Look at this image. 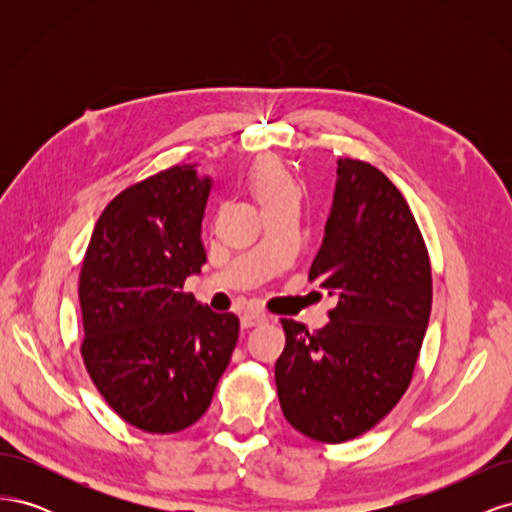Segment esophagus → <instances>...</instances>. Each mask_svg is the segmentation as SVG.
I'll use <instances>...</instances> for the list:
<instances>
[{"instance_id": "esophagus-1", "label": "esophagus", "mask_w": 512, "mask_h": 512, "mask_svg": "<svg viewBox=\"0 0 512 512\" xmlns=\"http://www.w3.org/2000/svg\"><path fill=\"white\" fill-rule=\"evenodd\" d=\"M267 320H269V316L262 314V312H245L241 316V327L243 329H250V327H256V324L267 322Z\"/></svg>"}]
</instances>
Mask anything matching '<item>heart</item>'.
I'll return each instance as SVG.
<instances>
[{"label": "heart", "instance_id": "heart-1", "mask_svg": "<svg viewBox=\"0 0 512 512\" xmlns=\"http://www.w3.org/2000/svg\"><path fill=\"white\" fill-rule=\"evenodd\" d=\"M250 188L265 211L299 200L297 181L288 173V168L275 158H262L252 166Z\"/></svg>", "mask_w": 512, "mask_h": 512}]
</instances>
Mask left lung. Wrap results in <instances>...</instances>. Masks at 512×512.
I'll return each mask as SVG.
<instances>
[{"label": "left lung", "mask_w": 512, "mask_h": 512, "mask_svg": "<svg viewBox=\"0 0 512 512\" xmlns=\"http://www.w3.org/2000/svg\"><path fill=\"white\" fill-rule=\"evenodd\" d=\"M309 280L337 299L324 329L282 320L275 384L286 421L339 444L369 431L410 386L431 314V265L406 198L382 170L337 160Z\"/></svg>", "instance_id": "left-lung-1"}]
</instances>
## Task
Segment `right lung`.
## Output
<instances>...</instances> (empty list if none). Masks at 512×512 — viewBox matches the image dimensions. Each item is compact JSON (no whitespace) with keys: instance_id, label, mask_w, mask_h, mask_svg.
<instances>
[{"instance_id":"obj_1","label":"right lung","mask_w":512,"mask_h":512,"mask_svg":"<svg viewBox=\"0 0 512 512\" xmlns=\"http://www.w3.org/2000/svg\"><path fill=\"white\" fill-rule=\"evenodd\" d=\"M209 192L211 179L188 164L130 185L102 211L83 260L89 378L123 421L149 433L194 425L237 346L239 318L183 292L207 262Z\"/></svg>"}]
</instances>
